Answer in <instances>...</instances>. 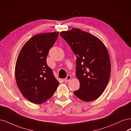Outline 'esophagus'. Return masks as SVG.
<instances>
[{
	"mask_svg": "<svg viewBox=\"0 0 131 131\" xmlns=\"http://www.w3.org/2000/svg\"><path fill=\"white\" fill-rule=\"evenodd\" d=\"M71 76L70 75H67V77H66V78L64 79V82H69L70 80L71 79Z\"/></svg>",
	"mask_w": 131,
	"mask_h": 131,
	"instance_id": "esophagus-1",
	"label": "esophagus"
}]
</instances>
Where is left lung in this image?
<instances>
[{"label": "left lung", "instance_id": "left-lung-1", "mask_svg": "<svg viewBox=\"0 0 131 131\" xmlns=\"http://www.w3.org/2000/svg\"><path fill=\"white\" fill-rule=\"evenodd\" d=\"M76 55V77L80 88L74 91L78 99L90 102L98 99L106 88L111 72L110 58L102 41L77 28L61 31Z\"/></svg>", "mask_w": 131, "mask_h": 131}]
</instances>
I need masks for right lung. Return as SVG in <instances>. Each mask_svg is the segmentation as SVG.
I'll use <instances>...</instances> for the list:
<instances>
[{"instance_id":"obj_1","label":"right lung","mask_w":131,"mask_h":131,"mask_svg":"<svg viewBox=\"0 0 131 131\" xmlns=\"http://www.w3.org/2000/svg\"><path fill=\"white\" fill-rule=\"evenodd\" d=\"M58 35V32L34 35L24 45L17 59V85L24 97L34 103L45 102L59 84L46 62L49 50Z\"/></svg>"}]
</instances>
